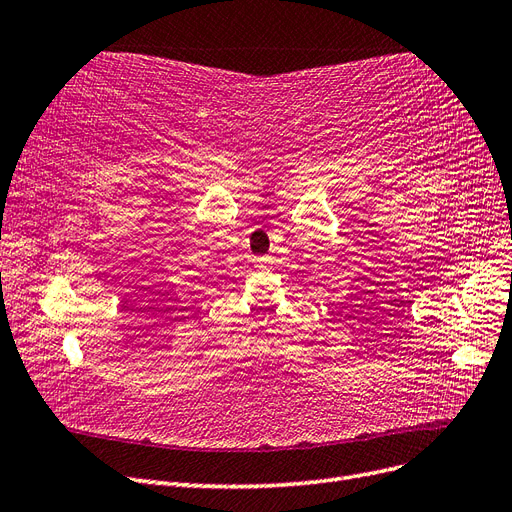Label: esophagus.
I'll use <instances>...</instances> for the list:
<instances>
[{"mask_svg":"<svg viewBox=\"0 0 512 512\" xmlns=\"http://www.w3.org/2000/svg\"><path fill=\"white\" fill-rule=\"evenodd\" d=\"M271 265H273V260L267 258V256H260V258L254 260V267H256L258 271H267V269H271Z\"/></svg>","mask_w":512,"mask_h":512,"instance_id":"34e87169","label":"esophagus"}]
</instances>
